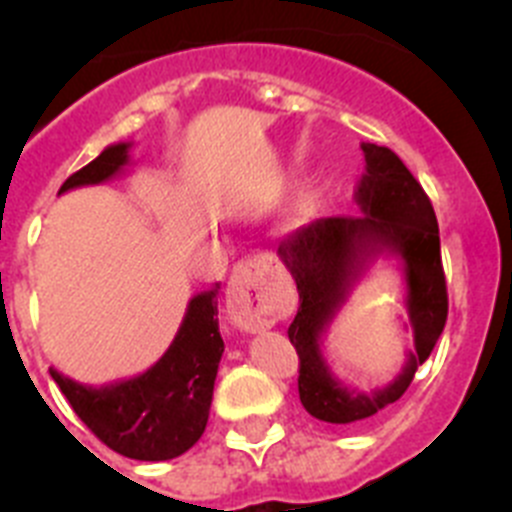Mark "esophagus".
Instances as JSON below:
<instances>
[{
  "instance_id": "34e87169",
  "label": "esophagus",
  "mask_w": 512,
  "mask_h": 512,
  "mask_svg": "<svg viewBox=\"0 0 512 512\" xmlns=\"http://www.w3.org/2000/svg\"><path fill=\"white\" fill-rule=\"evenodd\" d=\"M234 326L247 333L272 328L288 313V295L270 283L260 262L245 260L234 267L227 288Z\"/></svg>"
}]
</instances>
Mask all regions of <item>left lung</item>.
<instances>
[{
    "label": "left lung",
    "mask_w": 512,
    "mask_h": 512,
    "mask_svg": "<svg viewBox=\"0 0 512 512\" xmlns=\"http://www.w3.org/2000/svg\"><path fill=\"white\" fill-rule=\"evenodd\" d=\"M361 151L366 166L353 194L361 214L318 219L278 245V257L300 295L288 328L300 358V401L310 417L328 424L361 422L401 399L447 321V285L432 202L391 148L361 143ZM376 259L400 262L408 305L405 330L413 333V343L408 361L389 385L358 392L332 374L322 341L337 310Z\"/></svg>",
    "instance_id": "1"
}]
</instances>
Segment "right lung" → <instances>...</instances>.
<instances>
[{"label":"right lung","mask_w":512,"mask_h":512,"mask_svg":"<svg viewBox=\"0 0 512 512\" xmlns=\"http://www.w3.org/2000/svg\"><path fill=\"white\" fill-rule=\"evenodd\" d=\"M128 164L131 141L111 143L75 171L60 194L116 179ZM222 353L217 290H204L189 300L164 356L143 374L103 386L80 384L55 369L50 376L100 442L131 460L161 462L184 455L204 434Z\"/></svg>","instance_id":"add662e5"}]
</instances>
